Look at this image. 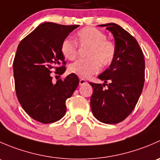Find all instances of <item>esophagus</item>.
<instances>
[{"instance_id":"esophagus-1","label":"esophagus","mask_w":160,"mask_h":160,"mask_svg":"<svg viewBox=\"0 0 160 160\" xmlns=\"http://www.w3.org/2000/svg\"><path fill=\"white\" fill-rule=\"evenodd\" d=\"M87 83H88V82H87V80H84V79H83V78L80 79V85L86 84Z\"/></svg>"}]
</instances>
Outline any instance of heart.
<instances>
[{
    "label": "heart",
    "instance_id": "b5f03b06",
    "mask_svg": "<svg viewBox=\"0 0 160 160\" xmlns=\"http://www.w3.org/2000/svg\"><path fill=\"white\" fill-rule=\"evenodd\" d=\"M78 46L88 48L86 59H80L69 66V70L82 78H88L98 73L100 65L107 67L114 60L116 55L114 42L107 39L105 34L101 31L87 27L77 33L75 42L70 38H65L61 44V52L68 60L76 59L78 52Z\"/></svg>",
    "mask_w": 160,
    "mask_h": 160
}]
</instances>
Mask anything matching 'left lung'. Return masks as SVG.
<instances>
[{
	"mask_svg": "<svg viewBox=\"0 0 160 160\" xmlns=\"http://www.w3.org/2000/svg\"><path fill=\"white\" fill-rule=\"evenodd\" d=\"M100 26H105L114 35L116 55L109 68L98 76L104 83L90 82L93 88L90 107L98 121L117 124L132 113L142 91L144 56L136 39L118 25L108 23ZM105 86L107 88H104Z\"/></svg>",
	"mask_w": 160,
	"mask_h": 160,
	"instance_id": "left-lung-1",
	"label": "left lung"
}]
</instances>
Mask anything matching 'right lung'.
Returning a JSON list of instances; mask_svg holds the SVG:
<instances>
[{
    "label": "right lung",
    "mask_w": 160,
    "mask_h": 160,
    "mask_svg": "<svg viewBox=\"0 0 160 160\" xmlns=\"http://www.w3.org/2000/svg\"><path fill=\"white\" fill-rule=\"evenodd\" d=\"M79 25L45 22L21 41L13 62L14 86L19 103L34 120L53 123L66 114V101L79 84L71 73L52 83V74L64 73L65 58L62 42ZM57 77V76H56Z\"/></svg>",
    "instance_id": "add662e5"
}]
</instances>
